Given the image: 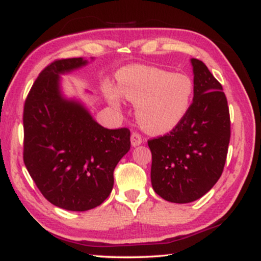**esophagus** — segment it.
<instances>
[{
	"label": "esophagus",
	"instance_id": "esophagus-1",
	"mask_svg": "<svg viewBox=\"0 0 261 261\" xmlns=\"http://www.w3.org/2000/svg\"><path fill=\"white\" fill-rule=\"evenodd\" d=\"M141 143H142V137L140 134L134 133L133 135H131V144H133V147L140 146Z\"/></svg>",
	"mask_w": 261,
	"mask_h": 261
}]
</instances>
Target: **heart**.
I'll return each instance as SVG.
<instances>
[{"instance_id": "b5f03b06", "label": "heart", "mask_w": 261, "mask_h": 261, "mask_svg": "<svg viewBox=\"0 0 261 261\" xmlns=\"http://www.w3.org/2000/svg\"><path fill=\"white\" fill-rule=\"evenodd\" d=\"M117 79L120 91L108 84V101L112 106L120 107L121 94L136 105L137 120L147 133H170L189 113L195 92V84L189 74L134 65L121 68Z\"/></svg>"}]
</instances>
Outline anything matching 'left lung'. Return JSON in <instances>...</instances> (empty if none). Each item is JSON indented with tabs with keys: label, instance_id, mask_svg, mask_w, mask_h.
<instances>
[{
	"label": "left lung",
	"instance_id": "obj_1",
	"mask_svg": "<svg viewBox=\"0 0 261 261\" xmlns=\"http://www.w3.org/2000/svg\"><path fill=\"white\" fill-rule=\"evenodd\" d=\"M193 103L178 126L148 141L150 179L164 200L193 202L212 189L222 176L230 142V115L222 84L207 66L191 59Z\"/></svg>",
	"mask_w": 261,
	"mask_h": 261
}]
</instances>
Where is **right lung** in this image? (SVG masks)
I'll use <instances>...</instances> for the list:
<instances>
[{"mask_svg":"<svg viewBox=\"0 0 261 261\" xmlns=\"http://www.w3.org/2000/svg\"><path fill=\"white\" fill-rule=\"evenodd\" d=\"M88 62L73 58L47 66L29 92L22 119L30 176L49 202L77 212L110 196L115 166L130 150L128 128L101 126L81 101L62 94L61 74Z\"/></svg>","mask_w":261,"mask_h":261,"instance_id":"obj_1","label":"right lung"}]
</instances>
